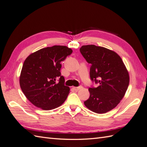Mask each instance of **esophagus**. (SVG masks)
I'll return each instance as SVG.
<instances>
[{"mask_svg":"<svg viewBox=\"0 0 147 147\" xmlns=\"http://www.w3.org/2000/svg\"><path fill=\"white\" fill-rule=\"evenodd\" d=\"M82 88L83 87L82 86H78V87H74V90H75V91H78L80 90H81Z\"/></svg>","mask_w":147,"mask_h":147,"instance_id":"esophagus-1","label":"esophagus"}]
</instances>
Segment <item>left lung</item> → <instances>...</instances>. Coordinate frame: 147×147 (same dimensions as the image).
<instances>
[{
	"instance_id": "obj_1",
	"label": "left lung",
	"mask_w": 147,
	"mask_h": 147,
	"mask_svg": "<svg viewBox=\"0 0 147 147\" xmlns=\"http://www.w3.org/2000/svg\"><path fill=\"white\" fill-rule=\"evenodd\" d=\"M80 51L91 64V80L99 83L90 88V97L84 102L86 107L96 113H105L116 107L123 98L129 83V75L116 52L94 45L82 46Z\"/></svg>"
}]
</instances>
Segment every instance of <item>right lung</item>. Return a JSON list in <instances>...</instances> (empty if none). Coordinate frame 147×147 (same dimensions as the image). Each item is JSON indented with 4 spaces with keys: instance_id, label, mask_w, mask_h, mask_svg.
Instances as JSON below:
<instances>
[{
    "instance_id": "right-lung-1",
    "label": "right lung",
    "mask_w": 147,
    "mask_h": 147,
    "mask_svg": "<svg viewBox=\"0 0 147 147\" xmlns=\"http://www.w3.org/2000/svg\"><path fill=\"white\" fill-rule=\"evenodd\" d=\"M72 53L67 47L55 45L42 48L25 59L20 77V87L26 98L37 107L52 110L66 100L70 88L64 85V78L61 75V62Z\"/></svg>"
}]
</instances>
